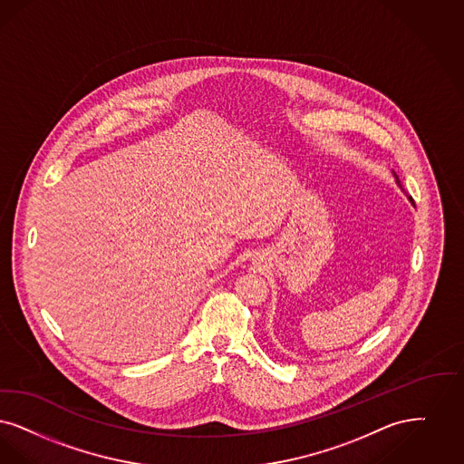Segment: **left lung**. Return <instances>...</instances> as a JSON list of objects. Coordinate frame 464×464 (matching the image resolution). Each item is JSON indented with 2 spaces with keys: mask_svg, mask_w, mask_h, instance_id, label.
Segmentation results:
<instances>
[{
  "mask_svg": "<svg viewBox=\"0 0 464 464\" xmlns=\"http://www.w3.org/2000/svg\"><path fill=\"white\" fill-rule=\"evenodd\" d=\"M395 179H397V183H399V185H401V181H399V177H397V175H395ZM411 201H412V199H411Z\"/></svg>",
  "mask_w": 464,
  "mask_h": 464,
  "instance_id": "left-lung-1",
  "label": "left lung"
}]
</instances>
